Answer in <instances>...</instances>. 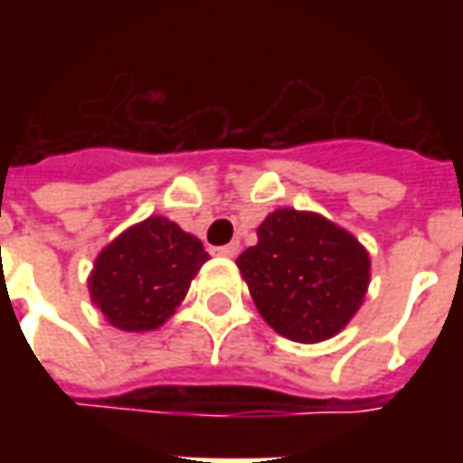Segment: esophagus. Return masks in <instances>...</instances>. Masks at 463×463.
Returning <instances> with one entry per match:
<instances>
[{"instance_id":"1","label":"esophagus","mask_w":463,"mask_h":463,"mask_svg":"<svg viewBox=\"0 0 463 463\" xmlns=\"http://www.w3.org/2000/svg\"><path fill=\"white\" fill-rule=\"evenodd\" d=\"M238 250H241V245H238V242H231V245H222V248H218L215 255H221V258H235Z\"/></svg>"}]
</instances>
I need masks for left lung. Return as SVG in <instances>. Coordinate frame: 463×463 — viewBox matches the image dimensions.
<instances>
[{
    "label": "left lung",
    "mask_w": 463,
    "mask_h": 463,
    "mask_svg": "<svg viewBox=\"0 0 463 463\" xmlns=\"http://www.w3.org/2000/svg\"><path fill=\"white\" fill-rule=\"evenodd\" d=\"M255 307L272 330L302 345L335 337L364 302L367 248L325 215L278 208L238 258Z\"/></svg>",
    "instance_id": "obj_1"
}]
</instances>
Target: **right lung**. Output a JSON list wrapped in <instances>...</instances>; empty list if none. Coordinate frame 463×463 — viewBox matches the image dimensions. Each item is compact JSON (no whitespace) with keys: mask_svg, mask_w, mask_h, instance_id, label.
<instances>
[{"mask_svg":"<svg viewBox=\"0 0 463 463\" xmlns=\"http://www.w3.org/2000/svg\"><path fill=\"white\" fill-rule=\"evenodd\" d=\"M208 252L178 222L151 215L96 255L89 295L106 322L123 332H151L168 322Z\"/></svg>","mask_w":463,"mask_h":463,"instance_id":"add662e5","label":"right lung"}]
</instances>
